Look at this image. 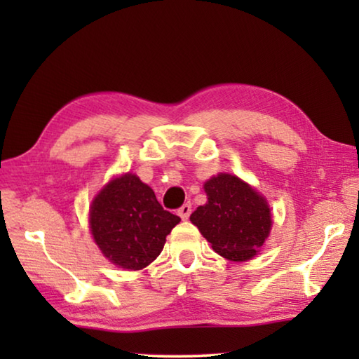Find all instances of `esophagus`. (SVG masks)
Returning a JSON list of instances; mask_svg holds the SVG:
<instances>
[{"label":"esophagus","mask_w":359,"mask_h":359,"mask_svg":"<svg viewBox=\"0 0 359 359\" xmlns=\"http://www.w3.org/2000/svg\"><path fill=\"white\" fill-rule=\"evenodd\" d=\"M177 214L180 215L182 220H187V218L190 217V214H191V204H190V203H185V204L182 205V208L177 210Z\"/></svg>","instance_id":"obj_1"}]
</instances>
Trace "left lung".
<instances>
[{"instance_id":"left-lung-1","label":"left lung","mask_w":359,"mask_h":359,"mask_svg":"<svg viewBox=\"0 0 359 359\" xmlns=\"http://www.w3.org/2000/svg\"><path fill=\"white\" fill-rule=\"evenodd\" d=\"M208 204L190 215L214 250L231 261L255 257L271 231V209L250 185L231 174L204 184Z\"/></svg>"}]
</instances>
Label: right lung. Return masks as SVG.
Masks as SVG:
<instances>
[{
  "instance_id": "add662e5",
  "label": "right lung",
  "mask_w": 359,
  "mask_h": 359,
  "mask_svg": "<svg viewBox=\"0 0 359 359\" xmlns=\"http://www.w3.org/2000/svg\"><path fill=\"white\" fill-rule=\"evenodd\" d=\"M179 222L135 174L109 182L90 209V228L102 255L131 271L149 266L161 253L166 236Z\"/></svg>"
}]
</instances>
